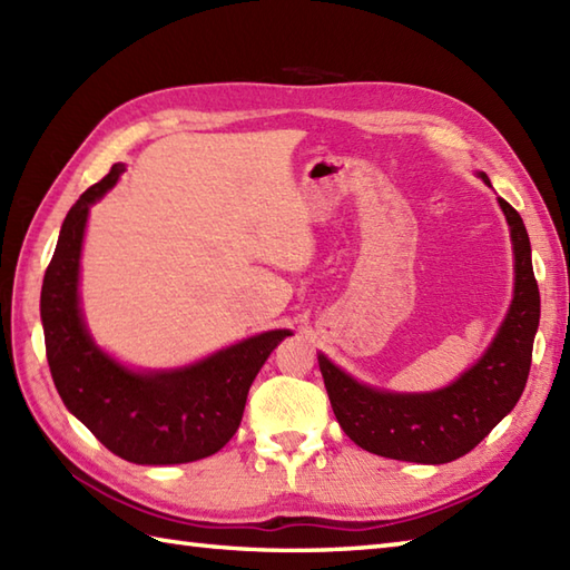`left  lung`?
<instances>
[{
	"label": "left lung",
	"instance_id": "8db88e82",
	"mask_svg": "<svg viewBox=\"0 0 570 570\" xmlns=\"http://www.w3.org/2000/svg\"><path fill=\"white\" fill-rule=\"evenodd\" d=\"M490 186V178L480 171ZM510 225L514 252V296L490 347L455 382L435 392H386L350 377L318 355L333 414L360 448L409 463L441 465L470 453L510 414L531 367V347L541 316L531 245L522 217L498 198Z\"/></svg>",
	"mask_w": 570,
	"mask_h": 570
}]
</instances>
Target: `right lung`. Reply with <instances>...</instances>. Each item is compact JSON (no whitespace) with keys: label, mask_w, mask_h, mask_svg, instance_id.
I'll return each mask as SVG.
<instances>
[{"label":"right lung","mask_w":570,"mask_h":570,"mask_svg":"<svg viewBox=\"0 0 570 570\" xmlns=\"http://www.w3.org/2000/svg\"><path fill=\"white\" fill-rule=\"evenodd\" d=\"M125 171L115 164L68 210L41 286L46 357L66 409L107 451L137 465L208 458L239 429L247 392L272 350L292 331H266L193 365L131 370L92 341L80 308V252L90 205Z\"/></svg>","instance_id":"1"}]
</instances>
